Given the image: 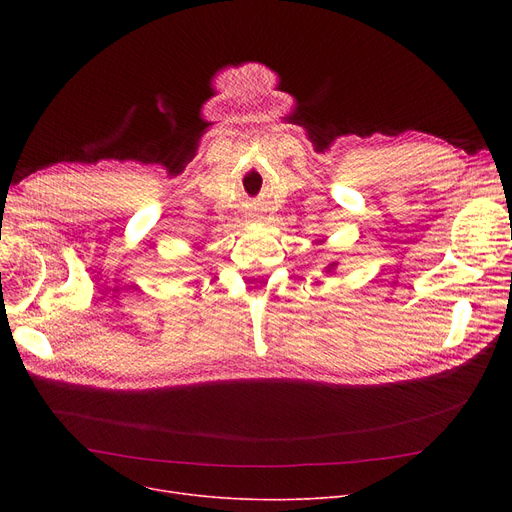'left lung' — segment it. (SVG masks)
I'll return each instance as SVG.
<instances>
[{
	"label": "left lung",
	"mask_w": 512,
	"mask_h": 512,
	"mask_svg": "<svg viewBox=\"0 0 512 512\" xmlns=\"http://www.w3.org/2000/svg\"><path fill=\"white\" fill-rule=\"evenodd\" d=\"M336 267H338V261H330V263L324 267V272H326V274H334Z\"/></svg>",
	"instance_id": "obj_1"
}]
</instances>
